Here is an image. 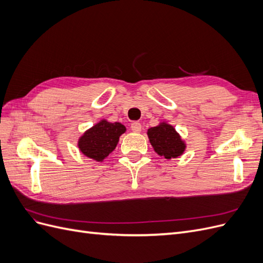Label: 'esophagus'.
I'll use <instances>...</instances> for the list:
<instances>
[{
	"label": "esophagus",
	"mask_w": 263,
	"mask_h": 263,
	"mask_svg": "<svg viewBox=\"0 0 263 263\" xmlns=\"http://www.w3.org/2000/svg\"><path fill=\"white\" fill-rule=\"evenodd\" d=\"M132 130L134 133H139L141 130V124L139 122L132 123Z\"/></svg>",
	"instance_id": "esophagus-1"
}]
</instances>
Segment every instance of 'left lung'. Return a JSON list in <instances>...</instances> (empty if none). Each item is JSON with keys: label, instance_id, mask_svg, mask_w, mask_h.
<instances>
[{"label": "left lung", "instance_id": "8db88e82", "mask_svg": "<svg viewBox=\"0 0 263 263\" xmlns=\"http://www.w3.org/2000/svg\"><path fill=\"white\" fill-rule=\"evenodd\" d=\"M148 137L151 146L159 156L165 159L177 158L183 154L185 145L171 125L162 123L148 129Z\"/></svg>", "mask_w": 263, "mask_h": 263}]
</instances>
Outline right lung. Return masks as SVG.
Instances as JSON below:
<instances>
[{"instance_id": "1", "label": "right lung", "mask_w": 263, "mask_h": 263, "mask_svg": "<svg viewBox=\"0 0 263 263\" xmlns=\"http://www.w3.org/2000/svg\"><path fill=\"white\" fill-rule=\"evenodd\" d=\"M125 130V126L121 123L102 121L84 133L79 139V148L86 157L102 161L116 148L119 136Z\"/></svg>"}]
</instances>
